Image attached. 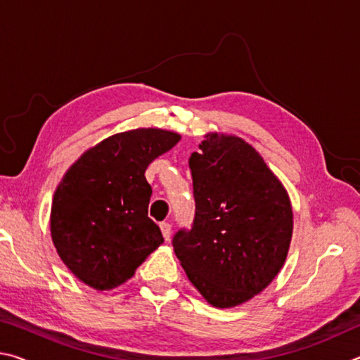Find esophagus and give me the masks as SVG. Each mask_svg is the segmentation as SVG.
I'll return each instance as SVG.
<instances>
[{
	"instance_id": "esophagus-1",
	"label": "esophagus",
	"mask_w": 360,
	"mask_h": 360,
	"mask_svg": "<svg viewBox=\"0 0 360 360\" xmlns=\"http://www.w3.org/2000/svg\"><path fill=\"white\" fill-rule=\"evenodd\" d=\"M160 230H162L163 238L168 241L169 236H172V224H169V222H160Z\"/></svg>"
}]
</instances>
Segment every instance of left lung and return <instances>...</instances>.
<instances>
[{
  "mask_svg": "<svg viewBox=\"0 0 360 360\" xmlns=\"http://www.w3.org/2000/svg\"><path fill=\"white\" fill-rule=\"evenodd\" d=\"M188 158L195 214L173 236L191 283L212 307L260 294L281 270L292 238V208L281 182L252 146L206 135Z\"/></svg>",
  "mask_w": 360,
  "mask_h": 360,
  "instance_id": "left-lung-1",
  "label": "left lung"
}]
</instances>
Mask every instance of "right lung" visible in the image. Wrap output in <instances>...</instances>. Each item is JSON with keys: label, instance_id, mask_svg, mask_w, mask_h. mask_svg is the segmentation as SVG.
<instances>
[{"label": "right lung", "instance_id": "obj_1", "mask_svg": "<svg viewBox=\"0 0 360 360\" xmlns=\"http://www.w3.org/2000/svg\"><path fill=\"white\" fill-rule=\"evenodd\" d=\"M179 138L158 129L117 133L63 176L52 202V240L65 265L90 288H117L163 243L148 217L152 188L144 173Z\"/></svg>", "mask_w": 360, "mask_h": 360}]
</instances>
